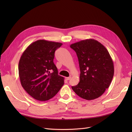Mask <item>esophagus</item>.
<instances>
[{
    "label": "esophagus",
    "mask_w": 132,
    "mask_h": 132,
    "mask_svg": "<svg viewBox=\"0 0 132 132\" xmlns=\"http://www.w3.org/2000/svg\"><path fill=\"white\" fill-rule=\"evenodd\" d=\"M71 77H67V78H66V80H70V79H71Z\"/></svg>",
    "instance_id": "1"
}]
</instances>
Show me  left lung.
<instances>
[{"label":"left lung","instance_id":"8db88e82","mask_svg":"<svg viewBox=\"0 0 132 132\" xmlns=\"http://www.w3.org/2000/svg\"><path fill=\"white\" fill-rule=\"evenodd\" d=\"M79 60L80 82L72 86L80 97L93 100L98 98L108 89L113 77L112 59L105 47L94 39L82 40L70 45Z\"/></svg>","mask_w":132,"mask_h":132}]
</instances>
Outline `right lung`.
<instances>
[{
  "label": "right lung",
  "mask_w": 132,
  "mask_h": 132,
  "mask_svg": "<svg viewBox=\"0 0 132 132\" xmlns=\"http://www.w3.org/2000/svg\"><path fill=\"white\" fill-rule=\"evenodd\" d=\"M61 43L40 39L30 44L19 62V75L22 87L32 97L45 101L56 95L64 84L54 64V52Z\"/></svg>",
  "instance_id": "add662e5"
}]
</instances>
